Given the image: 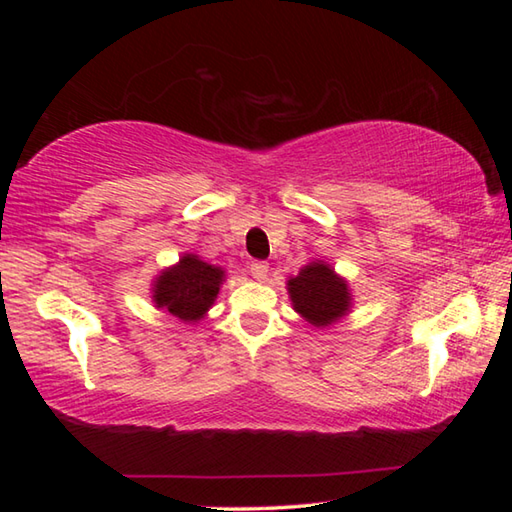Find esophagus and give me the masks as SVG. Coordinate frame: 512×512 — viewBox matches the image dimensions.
<instances>
[{"instance_id":"1","label":"esophagus","mask_w":512,"mask_h":512,"mask_svg":"<svg viewBox=\"0 0 512 512\" xmlns=\"http://www.w3.org/2000/svg\"><path fill=\"white\" fill-rule=\"evenodd\" d=\"M250 273H253L255 280H266L268 264L266 262H253V264H250Z\"/></svg>"}]
</instances>
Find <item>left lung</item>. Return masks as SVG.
I'll use <instances>...</instances> for the list:
<instances>
[{
    "instance_id": "8db88e82",
    "label": "left lung",
    "mask_w": 512,
    "mask_h": 512,
    "mask_svg": "<svg viewBox=\"0 0 512 512\" xmlns=\"http://www.w3.org/2000/svg\"><path fill=\"white\" fill-rule=\"evenodd\" d=\"M289 296L298 314L311 325L327 327L339 320L350 307L345 282L327 264L314 262L289 280Z\"/></svg>"
}]
</instances>
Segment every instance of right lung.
<instances>
[{"instance_id": "right-lung-1", "label": "right lung", "mask_w": 512, "mask_h": 512, "mask_svg": "<svg viewBox=\"0 0 512 512\" xmlns=\"http://www.w3.org/2000/svg\"><path fill=\"white\" fill-rule=\"evenodd\" d=\"M221 280V268L201 262L196 255H185L155 280L153 300L171 316L194 323L212 307Z\"/></svg>"}]
</instances>
